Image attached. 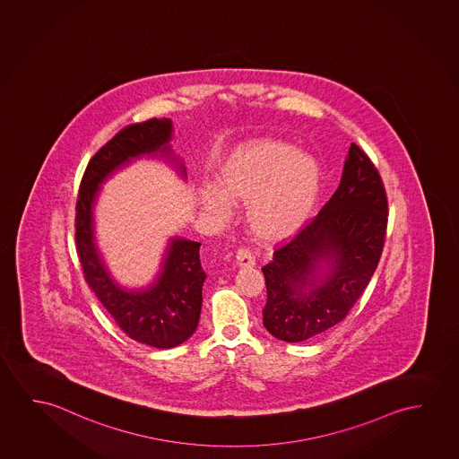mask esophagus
<instances>
[{
	"instance_id": "obj_1",
	"label": "esophagus",
	"mask_w": 459,
	"mask_h": 459,
	"mask_svg": "<svg viewBox=\"0 0 459 459\" xmlns=\"http://www.w3.org/2000/svg\"><path fill=\"white\" fill-rule=\"evenodd\" d=\"M255 264V255H251V251H247V249H238V251H237V255H235V265H237V267H253Z\"/></svg>"
}]
</instances>
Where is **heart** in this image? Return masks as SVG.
Masks as SVG:
<instances>
[{
  "mask_svg": "<svg viewBox=\"0 0 459 459\" xmlns=\"http://www.w3.org/2000/svg\"><path fill=\"white\" fill-rule=\"evenodd\" d=\"M218 187L198 189V202L212 218L226 219L233 204H245V224L267 245L290 240L316 210L323 167L315 155L272 136L237 144L221 162Z\"/></svg>",
  "mask_w": 459,
  "mask_h": 459,
  "instance_id": "1",
  "label": "heart"
}]
</instances>
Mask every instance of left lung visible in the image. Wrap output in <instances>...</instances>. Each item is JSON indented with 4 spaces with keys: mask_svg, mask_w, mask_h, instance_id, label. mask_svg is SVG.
Instances as JSON below:
<instances>
[{
    "mask_svg": "<svg viewBox=\"0 0 459 459\" xmlns=\"http://www.w3.org/2000/svg\"><path fill=\"white\" fill-rule=\"evenodd\" d=\"M388 200L370 159L351 143L339 187L316 218L262 268L264 325L290 343L339 325L380 261Z\"/></svg>",
    "mask_w": 459,
    "mask_h": 459,
    "instance_id": "1",
    "label": "left lung"
}]
</instances>
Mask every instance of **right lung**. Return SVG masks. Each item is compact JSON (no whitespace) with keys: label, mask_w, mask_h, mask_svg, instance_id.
Returning <instances> with one entry per match:
<instances>
[{"label":"right lung","mask_w":459,"mask_h":459,"mask_svg":"<svg viewBox=\"0 0 459 459\" xmlns=\"http://www.w3.org/2000/svg\"><path fill=\"white\" fill-rule=\"evenodd\" d=\"M171 138L169 119L146 120L120 130L91 159L76 204V245L85 281L130 339L152 348L181 345L197 329L206 278L200 264V243L171 237L154 280L142 288H127L114 278L100 251L95 204L109 178L142 159L163 160L186 179L187 171L169 144Z\"/></svg>","instance_id":"1"}]
</instances>
